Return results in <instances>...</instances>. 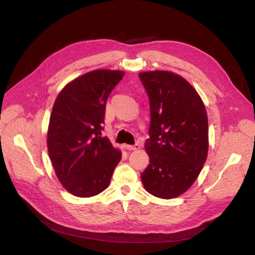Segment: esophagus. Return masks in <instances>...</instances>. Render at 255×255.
<instances>
[{
	"label": "esophagus",
	"instance_id": "1",
	"mask_svg": "<svg viewBox=\"0 0 255 255\" xmlns=\"http://www.w3.org/2000/svg\"><path fill=\"white\" fill-rule=\"evenodd\" d=\"M126 149L129 151H137L140 149V144L139 143H135L134 145H126Z\"/></svg>",
	"mask_w": 255,
	"mask_h": 255
}]
</instances>
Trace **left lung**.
<instances>
[{"mask_svg": "<svg viewBox=\"0 0 255 255\" xmlns=\"http://www.w3.org/2000/svg\"><path fill=\"white\" fill-rule=\"evenodd\" d=\"M150 100V164L141 172L144 189L170 199L188 190L207 160L209 126L205 104L194 88L170 71L138 74Z\"/></svg>", "mask_w": 255, "mask_h": 255, "instance_id": "8db88e82", "label": "left lung"}]
</instances>
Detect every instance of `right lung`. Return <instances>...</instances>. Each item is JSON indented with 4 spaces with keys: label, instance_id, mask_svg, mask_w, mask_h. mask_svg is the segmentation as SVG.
Wrapping results in <instances>:
<instances>
[{
    "label": "right lung",
    "instance_id": "obj_1",
    "mask_svg": "<svg viewBox=\"0 0 255 255\" xmlns=\"http://www.w3.org/2000/svg\"><path fill=\"white\" fill-rule=\"evenodd\" d=\"M123 76L120 70L88 72L66 85L53 104L47 150L59 181L75 196L105 190L122 157L101 131L107 97Z\"/></svg>",
    "mask_w": 255,
    "mask_h": 255
}]
</instances>
